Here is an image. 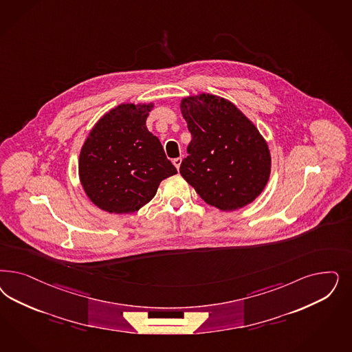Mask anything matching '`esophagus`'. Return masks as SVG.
<instances>
[{
  "label": "esophagus",
  "instance_id": "34e87169",
  "mask_svg": "<svg viewBox=\"0 0 352 352\" xmlns=\"http://www.w3.org/2000/svg\"><path fill=\"white\" fill-rule=\"evenodd\" d=\"M182 158L173 159V164H175V167H176V168H177V170H179V168H180V166H182Z\"/></svg>",
  "mask_w": 352,
  "mask_h": 352
}]
</instances>
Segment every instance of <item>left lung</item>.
I'll list each match as a JSON object with an SVG mask.
<instances>
[{
	"mask_svg": "<svg viewBox=\"0 0 352 352\" xmlns=\"http://www.w3.org/2000/svg\"><path fill=\"white\" fill-rule=\"evenodd\" d=\"M192 133L180 173L206 204L232 211L251 204L271 173L268 145L256 126L224 98L199 94L182 101Z\"/></svg>",
	"mask_w": 352,
	"mask_h": 352,
	"instance_id": "left-lung-1",
	"label": "left lung"
}]
</instances>
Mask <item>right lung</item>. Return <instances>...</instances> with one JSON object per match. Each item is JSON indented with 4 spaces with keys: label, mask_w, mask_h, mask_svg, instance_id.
Here are the masks:
<instances>
[{
    "label": "right lung",
    "mask_w": 352,
    "mask_h": 352,
    "mask_svg": "<svg viewBox=\"0 0 352 352\" xmlns=\"http://www.w3.org/2000/svg\"><path fill=\"white\" fill-rule=\"evenodd\" d=\"M153 104L115 107L94 125L80 151L79 176L91 202L113 214L150 202L159 182L177 173L146 128Z\"/></svg>",
    "instance_id": "right-lung-1"
}]
</instances>
